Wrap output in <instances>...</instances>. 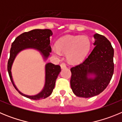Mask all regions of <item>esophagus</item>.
Returning a JSON list of instances; mask_svg holds the SVG:
<instances>
[{"label":"esophagus","instance_id":"34e87169","mask_svg":"<svg viewBox=\"0 0 122 122\" xmlns=\"http://www.w3.org/2000/svg\"><path fill=\"white\" fill-rule=\"evenodd\" d=\"M60 66H61V68H65L66 67V64H65L64 62H62V63H60Z\"/></svg>","mask_w":122,"mask_h":122}]
</instances>
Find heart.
<instances>
[{
	"label": "heart",
	"mask_w": 122,
	"mask_h": 122,
	"mask_svg": "<svg viewBox=\"0 0 122 122\" xmlns=\"http://www.w3.org/2000/svg\"><path fill=\"white\" fill-rule=\"evenodd\" d=\"M90 47V40L86 35H67L58 41L57 46L52 48V52L57 57H60L62 53L65 54L69 62L76 63L84 58Z\"/></svg>",
	"instance_id": "obj_1"
}]
</instances>
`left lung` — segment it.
I'll use <instances>...</instances> for the list:
<instances>
[{"mask_svg": "<svg viewBox=\"0 0 122 122\" xmlns=\"http://www.w3.org/2000/svg\"><path fill=\"white\" fill-rule=\"evenodd\" d=\"M95 47L83 62L71 68V88L77 97H92L107 87L114 70V48L104 36L95 33ZM93 74V78L88 76Z\"/></svg>", "mask_w": 122, "mask_h": 122, "instance_id": "obj_1", "label": "left lung"}]
</instances>
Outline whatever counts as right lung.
I'll use <instances>...</instances> for the list:
<instances>
[{"mask_svg": "<svg viewBox=\"0 0 122 122\" xmlns=\"http://www.w3.org/2000/svg\"><path fill=\"white\" fill-rule=\"evenodd\" d=\"M52 35V32L49 29H34L29 32H24L17 36L11 45L10 58L7 65L8 74L11 81L16 90L20 94L28 98L39 100L48 97L54 89L56 79L61 71L60 66H59V65H54L52 63H47L45 67L46 79L43 90L36 95L28 96L20 92L14 84L11 72L13 62L17 54L26 48H35L38 49L43 55L45 59H46L49 56V53L52 50L50 46L49 38Z\"/></svg>", "mask_w": 122, "mask_h": 122, "instance_id": "add662e5", "label": "right lung"}]
</instances>
